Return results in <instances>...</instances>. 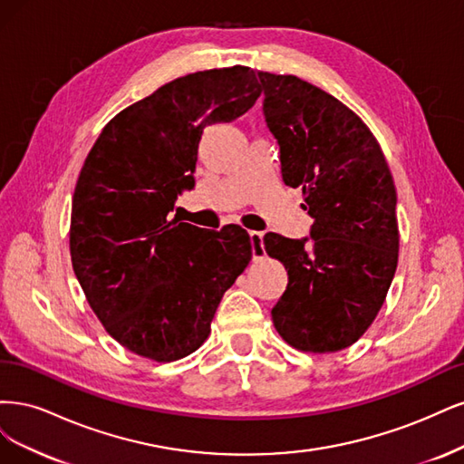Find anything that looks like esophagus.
Returning a JSON list of instances; mask_svg holds the SVG:
<instances>
[{
	"label": "esophagus",
	"instance_id": "34e87169",
	"mask_svg": "<svg viewBox=\"0 0 464 464\" xmlns=\"http://www.w3.org/2000/svg\"><path fill=\"white\" fill-rule=\"evenodd\" d=\"M250 237V246H252V258L258 260L262 258L266 254V248H264V235L260 231H250L248 233Z\"/></svg>",
	"mask_w": 464,
	"mask_h": 464
}]
</instances>
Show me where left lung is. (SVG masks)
<instances>
[{"label":"left lung","mask_w":464,"mask_h":464,"mask_svg":"<svg viewBox=\"0 0 464 464\" xmlns=\"http://www.w3.org/2000/svg\"><path fill=\"white\" fill-rule=\"evenodd\" d=\"M266 125L279 144L283 183L303 188L310 238L266 233L283 262L277 334L306 353L351 347L368 330L397 270V192L372 130L345 103L295 74L258 72Z\"/></svg>","instance_id":"1"}]
</instances>
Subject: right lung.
<instances>
[{
    "label": "right lung",
    "instance_id": "right-lung-1",
    "mask_svg": "<svg viewBox=\"0 0 464 464\" xmlns=\"http://www.w3.org/2000/svg\"><path fill=\"white\" fill-rule=\"evenodd\" d=\"M260 92L243 65L187 74L119 111L84 160L72 270L106 332L134 354L171 362L197 351L252 258L243 227L210 231L168 216L194 187L204 127L235 121Z\"/></svg>",
    "mask_w": 464,
    "mask_h": 464
}]
</instances>
